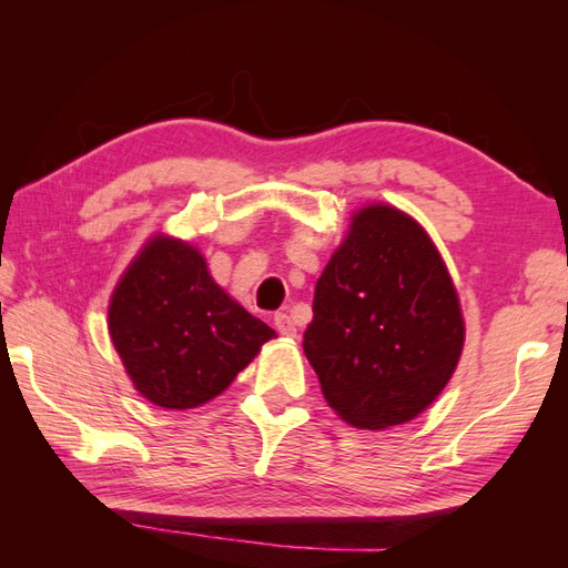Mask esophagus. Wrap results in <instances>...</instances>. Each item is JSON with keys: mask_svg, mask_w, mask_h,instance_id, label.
Instances as JSON below:
<instances>
[{"mask_svg": "<svg viewBox=\"0 0 568 568\" xmlns=\"http://www.w3.org/2000/svg\"><path fill=\"white\" fill-rule=\"evenodd\" d=\"M273 324H275V329H277V334H283V336H297V327H295V322L285 315V312H281V315H275V320H273Z\"/></svg>", "mask_w": 568, "mask_h": 568, "instance_id": "34e87169", "label": "esophagus"}]
</instances>
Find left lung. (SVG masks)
<instances>
[{
    "label": "left lung",
    "mask_w": 568,
    "mask_h": 568,
    "mask_svg": "<svg viewBox=\"0 0 568 568\" xmlns=\"http://www.w3.org/2000/svg\"><path fill=\"white\" fill-rule=\"evenodd\" d=\"M305 356L348 425L388 429L437 400L464 352L449 271L419 222L393 204L352 214L315 287Z\"/></svg>",
    "instance_id": "obj_1"
}]
</instances>
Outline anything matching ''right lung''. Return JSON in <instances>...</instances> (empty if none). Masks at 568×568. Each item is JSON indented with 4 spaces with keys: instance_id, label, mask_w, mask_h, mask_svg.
I'll use <instances>...</instances> for the list:
<instances>
[{
    "instance_id": "1",
    "label": "right lung",
    "mask_w": 568,
    "mask_h": 568,
    "mask_svg": "<svg viewBox=\"0 0 568 568\" xmlns=\"http://www.w3.org/2000/svg\"><path fill=\"white\" fill-rule=\"evenodd\" d=\"M110 336L149 403L192 409L222 395L275 332L214 283L195 246L155 234L119 277Z\"/></svg>"
}]
</instances>
